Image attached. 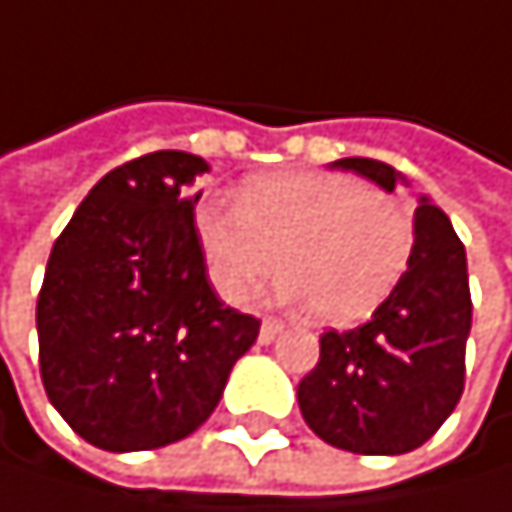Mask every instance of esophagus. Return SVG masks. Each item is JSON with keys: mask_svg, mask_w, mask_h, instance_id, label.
Returning <instances> with one entry per match:
<instances>
[{"mask_svg": "<svg viewBox=\"0 0 512 512\" xmlns=\"http://www.w3.org/2000/svg\"><path fill=\"white\" fill-rule=\"evenodd\" d=\"M279 331H282V322L279 319H264V325H261V344H273L276 338H279Z\"/></svg>", "mask_w": 512, "mask_h": 512, "instance_id": "obj_1", "label": "esophagus"}]
</instances>
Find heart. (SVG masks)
<instances>
[{
	"label": "heart",
	"instance_id": "obj_1",
	"mask_svg": "<svg viewBox=\"0 0 512 512\" xmlns=\"http://www.w3.org/2000/svg\"><path fill=\"white\" fill-rule=\"evenodd\" d=\"M196 236L227 301H245L279 254L282 301L310 304L319 322L353 325L402 282L415 251V214L344 174L276 171L251 178L236 208L202 205Z\"/></svg>",
	"mask_w": 512,
	"mask_h": 512
}]
</instances>
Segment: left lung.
Wrapping results in <instances>:
<instances>
[{
	"label": "left lung",
	"instance_id": "1",
	"mask_svg": "<svg viewBox=\"0 0 512 512\" xmlns=\"http://www.w3.org/2000/svg\"><path fill=\"white\" fill-rule=\"evenodd\" d=\"M393 193L402 174L378 159H338ZM473 322L467 254L427 196L415 211V251L390 298L365 325L325 331L319 362L298 384L307 427L353 455H405L424 445L464 393Z\"/></svg>",
	"mask_w": 512,
	"mask_h": 512
}]
</instances>
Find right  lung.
<instances>
[{"instance_id":"add662e5","label":"right lung","mask_w":512,"mask_h":512,"mask_svg":"<svg viewBox=\"0 0 512 512\" xmlns=\"http://www.w3.org/2000/svg\"><path fill=\"white\" fill-rule=\"evenodd\" d=\"M208 162L131 159L91 187L57 236L36 301L51 405L104 451L162 448L208 421L261 319L208 282L190 187Z\"/></svg>"}]
</instances>
